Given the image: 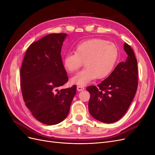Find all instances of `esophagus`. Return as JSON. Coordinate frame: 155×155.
<instances>
[{
	"mask_svg": "<svg viewBox=\"0 0 155 155\" xmlns=\"http://www.w3.org/2000/svg\"><path fill=\"white\" fill-rule=\"evenodd\" d=\"M84 87H82V86H78L77 87V90H78V91H83L84 90Z\"/></svg>",
	"mask_w": 155,
	"mask_h": 155,
	"instance_id": "34e87169",
	"label": "esophagus"
}]
</instances>
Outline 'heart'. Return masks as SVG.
<instances>
[{
    "label": "heart",
    "instance_id": "b5f03b06",
    "mask_svg": "<svg viewBox=\"0 0 155 155\" xmlns=\"http://www.w3.org/2000/svg\"><path fill=\"white\" fill-rule=\"evenodd\" d=\"M119 57L117 46L100 39H92L79 43L75 52L64 55V67L70 73L76 72L83 63L85 68L71 79V83L85 86L95 79H104L112 72Z\"/></svg>",
    "mask_w": 155,
    "mask_h": 155
}]
</instances>
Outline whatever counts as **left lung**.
I'll return each instance as SVG.
<instances>
[{"mask_svg": "<svg viewBox=\"0 0 155 155\" xmlns=\"http://www.w3.org/2000/svg\"><path fill=\"white\" fill-rule=\"evenodd\" d=\"M124 49L127 54L110 76L96 86H89L91 94L88 110L96 120L105 124L121 119L132 102L138 87V67L133 50L127 43Z\"/></svg>", "mask_w": 155, "mask_h": 155, "instance_id": "1", "label": "left lung"}]
</instances>
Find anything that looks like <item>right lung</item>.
<instances>
[{
    "label": "right lung",
    "mask_w": 155,
    "mask_h": 155,
    "mask_svg": "<svg viewBox=\"0 0 155 155\" xmlns=\"http://www.w3.org/2000/svg\"><path fill=\"white\" fill-rule=\"evenodd\" d=\"M67 34H50L28 48L21 68L22 97L35 118L46 125L67 118L77 87L61 89L68 81L61 51Z\"/></svg>",
    "instance_id": "1"
}]
</instances>
